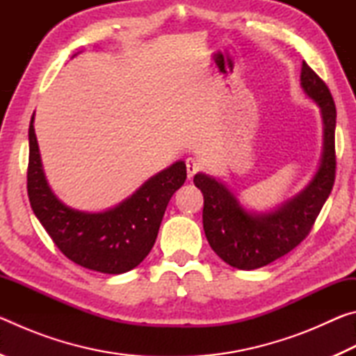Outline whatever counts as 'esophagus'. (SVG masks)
<instances>
[{
    "instance_id": "obj_1",
    "label": "esophagus",
    "mask_w": 356,
    "mask_h": 356,
    "mask_svg": "<svg viewBox=\"0 0 356 356\" xmlns=\"http://www.w3.org/2000/svg\"><path fill=\"white\" fill-rule=\"evenodd\" d=\"M201 170V163L196 159H186V172H188V179H191L195 174Z\"/></svg>"
}]
</instances>
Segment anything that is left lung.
<instances>
[{
	"label": "left lung",
	"instance_id": "obj_1",
	"mask_svg": "<svg viewBox=\"0 0 356 356\" xmlns=\"http://www.w3.org/2000/svg\"><path fill=\"white\" fill-rule=\"evenodd\" d=\"M300 84L321 108L323 150L314 177L281 206L267 212H250L221 182L197 172L193 182L202 191V225L209 245L222 261L238 270H254L287 254L303 242L333 190L336 176V106L318 75L303 61Z\"/></svg>",
	"mask_w": 356,
	"mask_h": 356
}]
</instances>
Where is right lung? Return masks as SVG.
<instances>
[{"label":"right lung","mask_w":356,"mask_h":356,"mask_svg":"<svg viewBox=\"0 0 356 356\" xmlns=\"http://www.w3.org/2000/svg\"><path fill=\"white\" fill-rule=\"evenodd\" d=\"M28 196L34 215L72 262L120 275L140 265L155 243L168 202L186 179L185 161L147 179L134 195L104 212H84L59 201L42 166L34 114L29 122Z\"/></svg>","instance_id":"obj_1"}]
</instances>
